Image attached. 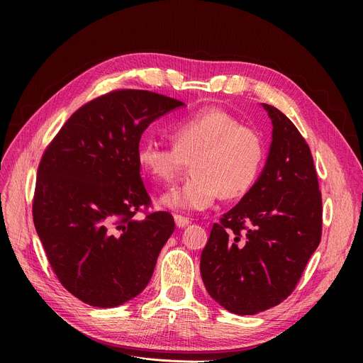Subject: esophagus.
I'll return each instance as SVG.
<instances>
[{"label": "esophagus", "instance_id": "obj_1", "mask_svg": "<svg viewBox=\"0 0 363 363\" xmlns=\"http://www.w3.org/2000/svg\"><path fill=\"white\" fill-rule=\"evenodd\" d=\"M174 219H175V223H177L178 228H185L186 225L191 223V220H189V219L185 218V216H181V215H175Z\"/></svg>", "mask_w": 363, "mask_h": 363}]
</instances>
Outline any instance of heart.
Instances as JSON below:
<instances>
[{
    "instance_id": "1",
    "label": "heart",
    "mask_w": 363,
    "mask_h": 363,
    "mask_svg": "<svg viewBox=\"0 0 363 363\" xmlns=\"http://www.w3.org/2000/svg\"><path fill=\"white\" fill-rule=\"evenodd\" d=\"M174 147L144 140L137 162L151 179L177 181L188 163L193 175L166 193L163 206L182 212H200L218 196L231 200L250 191L264 162L260 133L219 107H203L178 122L170 133Z\"/></svg>"
}]
</instances>
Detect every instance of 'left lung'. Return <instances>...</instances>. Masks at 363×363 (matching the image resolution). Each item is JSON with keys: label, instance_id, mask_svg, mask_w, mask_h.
<instances>
[{"label": "left lung", "instance_id": "left-lung-1", "mask_svg": "<svg viewBox=\"0 0 363 363\" xmlns=\"http://www.w3.org/2000/svg\"><path fill=\"white\" fill-rule=\"evenodd\" d=\"M262 107L272 122L268 159L250 191L213 223L200 259L207 293L235 315H255L287 298L322 231L311 148L282 111Z\"/></svg>", "mask_w": 363, "mask_h": 363}]
</instances>
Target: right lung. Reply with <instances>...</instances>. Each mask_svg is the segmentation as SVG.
<instances>
[{
    "label": "right lung",
    "instance_id": "1",
    "mask_svg": "<svg viewBox=\"0 0 363 363\" xmlns=\"http://www.w3.org/2000/svg\"><path fill=\"white\" fill-rule=\"evenodd\" d=\"M182 106L150 91L108 92L76 110L44 152L35 230L63 287L89 306L137 297L175 230L169 212L133 218L151 203L137 148L151 122Z\"/></svg>",
    "mask_w": 363,
    "mask_h": 363
}]
</instances>
